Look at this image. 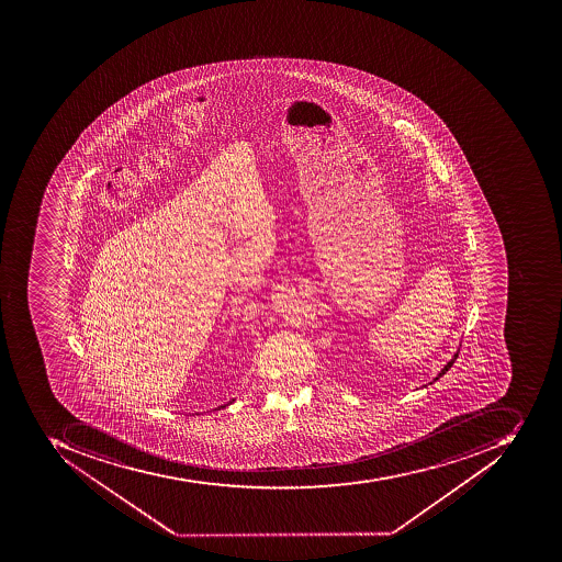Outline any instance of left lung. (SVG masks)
Here are the masks:
<instances>
[{"label": "left lung", "instance_id": "1", "mask_svg": "<svg viewBox=\"0 0 562 562\" xmlns=\"http://www.w3.org/2000/svg\"><path fill=\"white\" fill-rule=\"evenodd\" d=\"M456 359H458V352H456V355L452 356V359H450V361L447 362L446 367L442 368V371H440V373H438L437 376H435L434 382H437V380L440 379V376H443V374H446L447 371H449V368L452 367V364H454Z\"/></svg>", "mask_w": 562, "mask_h": 562}]
</instances>
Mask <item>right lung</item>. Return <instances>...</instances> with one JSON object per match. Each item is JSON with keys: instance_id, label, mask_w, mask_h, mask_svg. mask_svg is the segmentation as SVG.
Here are the masks:
<instances>
[{"instance_id": "1", "label": "right lung", "mask_w": 562, "mask_h": 562, "mask_svg": "<svg viewBox=\"0 0 562 562\" xmlns=\"http://www.w3.org/2000/svg\"><path fill=\"white\" fill-rule=\"evenodd\" d=\"M232 401H234V398H232ZM228 404H231V403H228ZM228 404H223V406H220L218 409H222V407L228 406Z\"/></svg>"}]
</instances>
